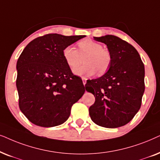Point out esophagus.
Returning <instances> with one entry per match:
<instances>
[{"label":"esophagus","mask_w":160,"mask_h":160,"mask_svg":"<svg viewBox=\"0 0 160 160\" xmlns=\"http://www.w3.org/2000/svg\"><path fill=\"white\" fill-rule=\"evenodd\" d=\"M82 83H83L84 86L86 84V79H84V78L82 79Z\"/></svg>","instance_id":"esophagus-1"}]
</instances>
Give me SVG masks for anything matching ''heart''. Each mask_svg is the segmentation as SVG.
Returning a JSON list of instances; mask_svg holds the SVG:
<instances>
[{
    "label": "heart",
    "mask_w": 160,
    "mask_h": 160,
    "mask_svg": "<svg viewBox=\"0 0 160 160\" xmlns=\"http://www.w3.org/2000/svg\"><path fill=\"white\" fill-rule=\"evenodd\" d=\"M78 50L71 45L67 46L63 50V57L67 64L73 69L84 59V65L74 69V73L79 76H92L96 71L99 75L105 74L111 63V55L107 49L90 39H82L78 43Z\"/></svg>",
    "instance_id": "heart-1"
}]
</instances>
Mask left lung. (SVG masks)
I'll use <instances>...</instances> for the list:
<instances>
[{
    "mask_svg": "<svg viewBox=\"0 0 160 160\" xmlns=\"http://www.w3.org/2000/svg\"><path fill=\"white\" fill-rule=\"evenodd\" d=\"M93 38L107 45L112 60L103 76L86 84V91L95 97L89 114L99 126L117 128L128 123L140 110L145 91L144 64L136 49L121 38Z\"/></svg>",
    "mask_w": 160,
    "mask_h": 160,
    "instance_id": "8db88e82",
    "label": "left lung"
}]
</instances>
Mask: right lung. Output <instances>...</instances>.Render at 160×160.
Instances as JSON below:
<instances>
[{"mask_svg":"<svg viewBox=\"0 0 160 160\" xmlns=\"http://www.w3.org/2000/svg\"><path fill=\"white\" fill-rule=\"evenodd\" d=\"M85 37L48 33L25 47L17 63L19 107L35 125L52 127L67 120L85 92L63 57L65 47Z\"/></svg>","mask_w":160,"mask_h":160,"instance_id":"1","label":"right lung"}]
</instances>
